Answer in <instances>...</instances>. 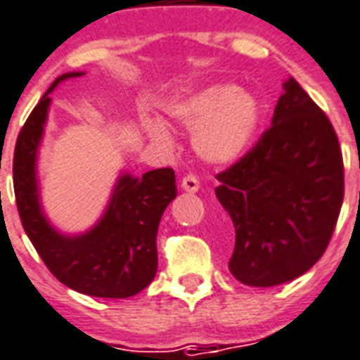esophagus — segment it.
I'll list each match as a JSON object with an SVG mask.
<instances>
[{"instance_id":"1","label":"esophagus","mask_w":360,"mask_h":360,"mask_svg":"<svg viewBox=\"0 0 360 360\" xmlns=\"http://www.w3.org/2000/svg\"><path fill=\"white\" fill-rule=\"evenodd\" d=\"M181 188L186 192H198L200 191V181H198L196 175H185V177L181 179Z\"/></svg>"}]
</instances>
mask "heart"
Wrapping results in <instances>:
<instances>
[{"label":"heart","instance_id":"b5f03b06","mask_svg":"<svg viewBox=\"0 0 360 360\" xmlns=\"http://www.w3.org/2000/svg\"><path fill=\"white\" fill-rule=\"evenodd\" d=\"M166 114L174 123L192 130L194 151L211 164H230L243 157L262 120L257 98L231 84L198 89L169 104ZM146 129L157 146L172 147L174 138L162 121H147Z\"/></svg>","mask_w":360,"mask_h":360}]
</instances>
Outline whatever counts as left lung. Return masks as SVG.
I'll return each mask as SVG.
<instances>
[{
	"label": "left lung",
	"instance_id": "left-lung-1",
	"mask_svg": "<svg viewBox=\"0 0 360 360\" xmlns=\"http://www.w3.org/2000/svg\"><path fill=\"white\" fill-rule=\"evenodd\" d=\"M217 179L236 230L230 271L239 282L284 284L323 256L344 200V162L329 117L293 78L271 127Z\"/></svg>",
	"mask_w": 360,
	"mask_h": 360
}]
</instances>
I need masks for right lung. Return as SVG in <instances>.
<instances>
[{
    "mask_svg": "<svg viewBox=\"0 0 360 360\" xmlns=\"http://www.w3.org/2000/svg\"><path fill=\"white\" fill-rule=\"evenodd\" d=\"M84 72H67L42 95L14 147L16 207L25 233L50 273L67 288L91 297L127 299L151 284L157 274V231L164 209L177 196L172 168L121 174L104 214L80 236L59 233L42 211L37 181V153L46 124L50 93Z\"/></svg>",
    "mask_w": 360,
    "mask_h": 360,
    "instance_id": "obj_1",
    "label": "right lung"
}]
</instances>
